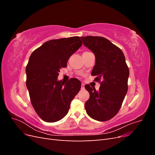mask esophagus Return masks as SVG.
<instances>
[{"instance_id": "34e87169", "label": "esophagus", "mask_w": 155, "mask_h": 155, "mask_svg": "<svg viewBox=\"0 0 155 155\" xmlns=\"http://www.w3.org/2000/svg\"><path fill=\"white\" fill-rule=\"evenodd\" d=\"M81 88L82 89V90H83V89H85V84H84V83H82V84H81Z\"/></svg>"}]
</instances>
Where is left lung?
Returning a JSON list of instances; mask_svg holds the SVG:
<instances>
[{
    "label": "left lung",
    "instance_id": "1",
    "mask_svg": "<svg viewBox=\"0 0 155 155\" xmlns=\"http://www.w3.org/2000/svg\"><path fill=\"white\" fill-rule=\"evenodd\" d=\"M83 45L94 54L96 64L91 75L100 83L98 91L86 85L90 94L85 102L87 114L94 120L105 121L118 113L128 90L129 70L123 51L106 38L81 37Z\"/></svg>",
    "mask_w": 155,
    "mask_h": 155
}]
</instances>
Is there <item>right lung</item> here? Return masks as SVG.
Segmentation results:
<instances>
[{"mask_svg":"<svg viewBox=\"0 0 155 155\" xmlns=\"http://www.w3.org/2000/svg\"><path fill=\"white\" fill-rule=\"evenodd\" d=\"M82 41L75 36L46 42L31 54L26 67V85L36 113L46 122H55L68 113L70 103L81 88L78 79L66 83L58 81L60 68L81 47Z\"/></svg>","mask_w":155,"mask_h":155,"instance_id":"1","label":"right lung"}]
</instances>
